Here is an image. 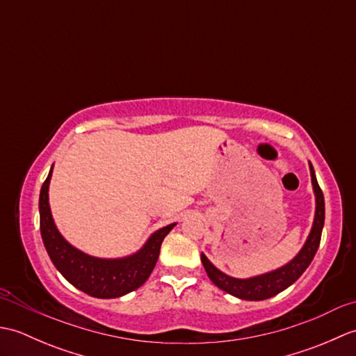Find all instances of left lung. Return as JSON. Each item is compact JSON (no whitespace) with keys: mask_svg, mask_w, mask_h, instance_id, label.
Returning a JSON list of instances; mask_svg holds the SVG:
<instances>
[{"mask_svg":"<svg viewBox=\"0 0 356 356\" xmlns=\"http://www.w3.org/2000/svg\"><path fill=\"white\" fill-rule=\"evenodd\" d=\"M311 177H312L315 197H316L315 220H314L312 231L309 234L306 243L303 249L298 252V255L295 257L292 261L287 263L286 266L280 268L277 270H272V272H268V274L252 277L248 280H240V278H232L229 275L223 274V272L218 270L214 264L202 254L200 259L203 263V268H205L211 282H213L217 287H220L222 291L234 295V297L241 298V300H251V301H260V300L274 297V295L284 291L286 287H289L292 283L297 282V280L301 277V274H303L309 264H311V261L314 260L316 249L320 246L321 232L324 226V195L318 182H316L312 163H311Z\"/></svg>","mask_w":356,"mask_h":356,"instance_id":"1","label":"left lung"}]
</instances>
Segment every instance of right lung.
I'll use <instances>...</instances> for the list:
<instances>
[{
  "label": "right lung",
  "instance_id": "1",
  "mask_svg": "<svg viewBox=\"0 0 356 356\" xmlns=\"http://www.w3.org/2000/svg\"><path fill=\"white\" fill-rule=\"evenodd\" d=\"M51 170L40 194V229L44 246L55 268L67 282L95 298H118L138 289L153 272L162 241L176 223L156 231L134 255L116 260L90 257L67 243L53 223L49 207Z\"/></svg>",
  "mask_w": 356,
  "mask_h": 356
}]
</instances>
